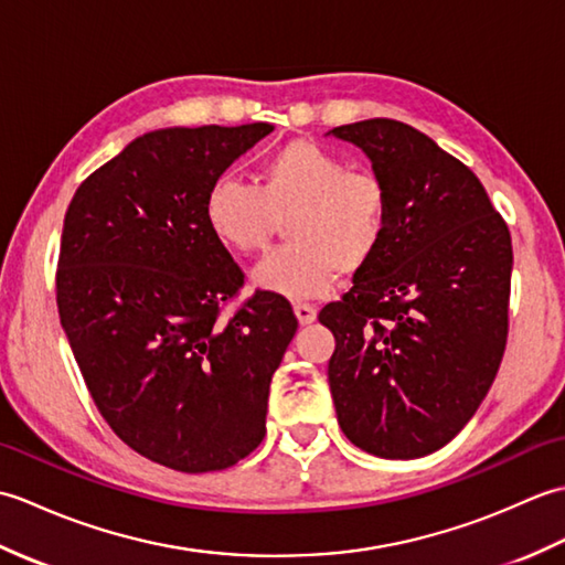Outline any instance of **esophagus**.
<instances>
[{"instance_id": "1", "label": "esophagus", "mask_w": 565, "mask_h": 565, "mask_svg": "<svg viewBox=\"0 0 565 565\" xmlns=\"http://www.w3.org/2000/svg\"><path fill=\"white\" fill-rule=\"evenodd\" d=\"M294 313H296V318H298V322H301V326H310V322L318 318L316 306H310V303H294Z\"/></svg>"}]
</instances>
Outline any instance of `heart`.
Here are the masks:
<instances>
[{
  "label": "heart",
  "instance_id": "1",
  "mask_svg": "<svg viewBox=\"0 0 565 565\" xmlns=\"http://www.w3.org/2000/svg\"><path fill=\"white\" fill-rule=\"evenodd\" d=\"M388 189L371 170L310 140H291L264 158L257 186L231 172L203 196L213 237L237 255L269 245L286 221L291 245L264 257L252 281L291 301L328 294L340 274H356L376 257L388 227Z\"/></svg>",
  "mask_w": 565,
  "mask_h": 565
}]
</instances>
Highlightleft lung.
<instances>
[{
  "mask_svg": "<svg viewBox=\"0 0 565 565\" xmlns=\"http://www.w3.org/2000/svg\"><path fill=\"white\" fill-rule=\"evenodd\" d=\"M330 134L366 152L391 199L376 257L318 316L338 342V423L381 459H419L459 435L495 381L510 231L478 177L417 128L369 118Z\"/></svg>",
  "mask_w": 565,
  "mask_h": 565,
  "instance_id": "obj_1",
  "label": "left lung"
}]
</instances>
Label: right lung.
<instances>
[{"mask_svg": "<svg viewBox=\"0 0 565 565\" xmlns=\"http://www.w3.org/2000/svg\"><path fill=\"white\" fill-rule=\"evenodd\" d=\"M274 126L162 128L92 172L65 213L57 313L102 417L146 459L223 471L259 447L291 303L257 291L203 218V196Z\"/></svg>", "mask_w": 565, "mask_h": 565, "instance_id": "1", "label": "right lung"}]
</instances>
